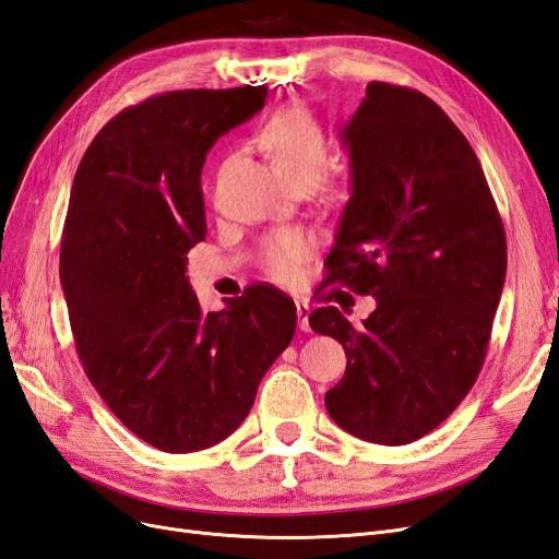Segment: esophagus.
I'll return each instance as SVG.
<instances>
[{
	"instance_id": "1",
	"label": "esophagus",
	"mask_w": 559,
	"mask_h": 559,
	"mask_svg": "<svg viewBox=\"0 0 559 559\" xmlns=\"http://www.w3.org/2000/svg\"><path fill=\"white\" fill-rule=\"evenodd\" d=\"M296 312H298V329L310 331V306L308 302H296Z\"/></svg>"
}]
</instances>
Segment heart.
I'll use <instances>...</instances> for the list:
<instances>
[{"mask_svg":"<svg viewBox=\"0 0 559 559\" xmlns=\"http://www.w3.org/2000/svg\"><path fill=\"white\" fill-rule=\"evenodd\" d=\"M261 144L296 191H310L324 181L331 142L310 109L289 107L275 114L261 132ZM308 251L310 245L300 233L275 230L261 240L259 263L265 275L286 282L308 259Z\"/></svg>","mask_w":559,"mask_h":559,"instance_id":"b5f03b06","label":"heart"}]
</instances>
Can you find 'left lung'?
I'll return each instance as SVG.
<instances>
[{
  "label": "left lung",
  "instance_id": "1",
  "mask_svg": "<svg viewBox=\"0 0 559 559\" xmlns=\"http://www.w3.org/2000/svg\"><path fill=\"white\" fill-rule=\"evenodd\" d=\"M352 195L329 284L376 296L352 326L310 314L347 354L326 392L337 427L378 445L433 431L476 384L506 280V233L476 151L433 99L370 81L343 128Z\"/></svg>",
  "mask_w": 559,
  "mask_h": 559
}]
</instances>
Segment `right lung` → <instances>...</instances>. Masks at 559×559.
I'll return each instance as SVG.
<instances>
[{"mask_svg": "<svg viewBox=\"0 0 559 559\" xmlns=\"http://www.w3.org/2000/svg\"><path fill=\"white\" fill-rule=\"evenodd\" d=\"M265 97V86L151 95L95 134L72 183L60 282L79 359L109 411L163 452L238 429L296 333L294 300L275 286L202 312L186 277L207 233V151Z\"/></svg>", "mask_w": 559, "mask_h": 559, "instance_id": "obj_1", "label": "right lung"}]
</instances>
